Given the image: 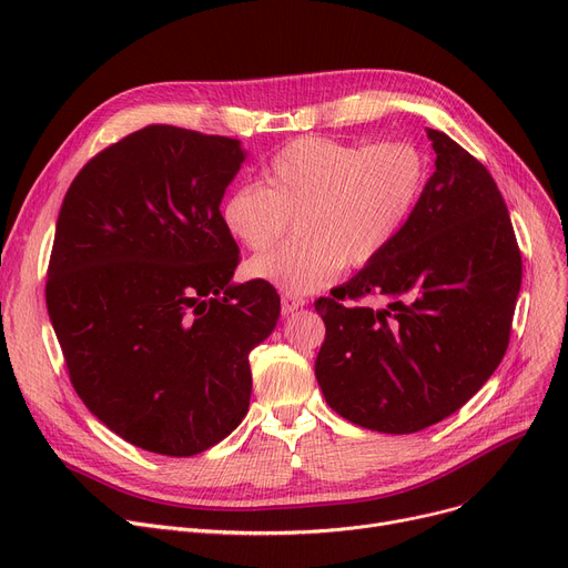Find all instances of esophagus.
Instances as JSON below:
<instances>
[{
  "instance_id": "esophagus-1",
  "label": "esophagus",
  "mask_w": 568,
  "mask_h": 568,
  "mask_svg": "<svg viewBox=\"0 0 568 568\" xmlns=\"http://www.w3.org/2000/svg\"><path fill=\"white\" fill-rule=\"evenodd\" d=\"M304 304H306L304 296L285 292L283 300H281V311H283V315H290V313H294V311H300Z\"/></svg>"
}]
</instances>
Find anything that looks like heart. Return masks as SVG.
<instances>
[{"label":"heart","instance_id":"heart-1","mask_svg":"<svg viewBox=\"0 0 568 568\" xmlns=\"http://www.w3.org/2000/svg\"><path fill=\"white\" fill-rule=\"evenodd\" d=\"M264 186L236 184L221 223L248 251L272 248L296 216L294 242L257 255L248 274L292 294L329 285L343 264L375 262L407 227L428 179L412 142L377 144L304 135L266 161Z\"/></svg>","mask_w":568,"mask_h":568}]
</instances>
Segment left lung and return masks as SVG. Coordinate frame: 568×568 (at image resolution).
Returning <instances> with one entry per match:
<instances>
[{"instance_id": "obj_1", "label": "left lung", "mask_w": 568, "mask_h": 568, "mask_svg": "<svg viewBox=\"0 0 568 568\" xmlns=\"http://www.w3.org/2000/svg\"><path fill=\"white\" fill-rule=\"evenodd\" d=\"M435 172L396 242L320 296L315 359L324 400L377 433H416L460 409L511 338L523 257L509 209L481 161L428 129ZM364 298L384 301L382 310Z\"/></svg>"}]
</instances>
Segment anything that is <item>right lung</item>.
<instances>
[{"label": "right lung", "mask_w": 568, "mask_h": 568, "mask_svg": "<svg viewBox=\"0 0 568 568\" xmlns=\"http://www.w3.org/2000/svg\"><path fill=\"white\" fill-rule=\"evenodd\" d=\"M242 163L239 140L154 124L89 159L59 209L45 304L69 379L144 452L202 454L248 412V352L281 296L230 285L242 257L219 209Z\"/></svg>", "instance_id": "obj_1"}]
</instances>
